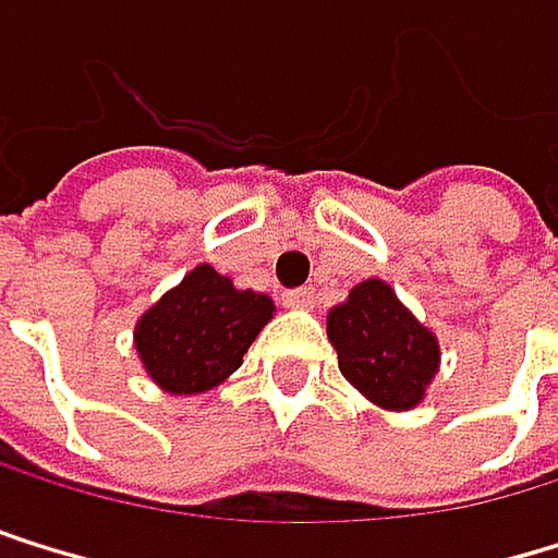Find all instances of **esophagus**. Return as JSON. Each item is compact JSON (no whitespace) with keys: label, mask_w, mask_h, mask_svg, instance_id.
Listing matches in <instances>:
<instances>
[{"label":"esophagus","mask_w":558,"mask_h":558,"mask_svg":"<svg viewBox=\"0 0 558 558\" xmlns=\"http://www.w3.org/2000/svg\"><path fill=\"white\" fill-rule=\"evenodd\" d=\"M284 304H288V307H301V311H307V307H314V291H311V288L284 291Z\"/></svg>","instance_id":"1"}]
</instances>
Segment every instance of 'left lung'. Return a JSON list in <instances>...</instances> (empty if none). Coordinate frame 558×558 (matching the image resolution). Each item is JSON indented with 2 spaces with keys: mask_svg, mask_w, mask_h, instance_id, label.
I'll use <instances>...</instances> for the list:
<instances>
[{
  "mask_svg": "<svg viewBox=\"0 0 558 558\" xmlns=\"http://www.w3.org/2000/svg\"><path fill=\"white\" fill-rule=\"evenodd\" d=\"M328 341L341 375L385 412H412L438 375L441 344L395 288L368 277L328 311Z\"/></svg>",
  "mask_w": 558,
  "mask_h": 558,
  "instance_id": "obj_1",
  "label": "left lung"
}]
</instances>
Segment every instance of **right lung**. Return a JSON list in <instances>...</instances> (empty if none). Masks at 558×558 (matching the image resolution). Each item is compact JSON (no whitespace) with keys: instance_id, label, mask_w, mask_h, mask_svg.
Here are the masks:
<instances>
[{"instance_id":"1","label":"right lung","mask_w":558,"mask_h":558,"mask_svg":"<svg viewBox=\"0 0 558 558\" xmlns=\"http://www.w3.org/2000/svg\"><path fill=\"white\" fill-rule=\"evenodd\" d=\"M274 301L233 288L227 274L197 264L133 328L146 378L167 395H204L244 364L247 348L274 317Z\"/></svg>"}]
</instances>
